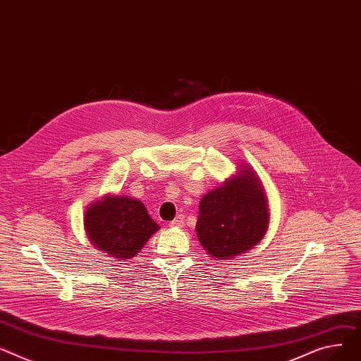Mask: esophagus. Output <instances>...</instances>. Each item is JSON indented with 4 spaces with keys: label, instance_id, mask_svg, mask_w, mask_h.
I'll return each instance as SVG.
<instances>
[{
    "label": "esophagus",
    "instance_id": "34e87169",
    "mask_svg": "<svg viewBox=\"0 0 361 361\" xmlns=\"http://www.w3.org/2000/svg\"><path fill=\"white\" fill-rule=\"evenodd\" d=\"M172 227H183L185 226V217L182 214H179L172 223H171Z\"/></svg>",
    "mask_w": 361,
    "mask_h": 361
}]
</instances>
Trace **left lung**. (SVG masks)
Listing matches in <instances>:
<instances>
[{"mask_svg": "<svg viewBox=\"0 0 361 361\" xmlns=\"http://www.w3.org/2000/svg\"><path fill=\"white\" fill-rule=\"evenodd\" d=\"M269 208L265 188L245 163L236 175L211 189L200 201L197 236L213 259H233L265 236Z\"/></svg>", "mask_w": 361, "mask_h": 361, "instance_id": "1", "label": "left lung"}]
</instances>
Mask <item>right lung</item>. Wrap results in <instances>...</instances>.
<instances>
[{
  "label": "right lung",
  "mask_w": 361,
  "mask_h": 361,
  "mask_svg": "<svg viewBox=\"0 0 361 361\" xmlns=\"http://www.w3.org/2000/svg\"><path fill=\"white\" fill-rule=\"evenodd\" d=\"M84 228L94 247L114 259L125 261L134 258L160 226L137 198L106 194L87 205Z\"/></svg>",
  "instance_id": "right-lung-1"
}]
</instances>
